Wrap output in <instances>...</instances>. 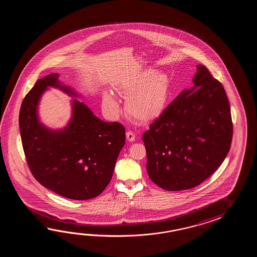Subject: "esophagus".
I'll use <instances>...</instances> for the list:
<instances>
[{"instance_id": "esophagus-1", "label": "esophagus", "mask_w": 257, "mask_h": 257, "mask_svg": "<svg viewBox=\"0 0 257 257\" xmlns=\"http://www.w3.org/2000/svg\"><path fill=\"white\" fill-rule=\"evenodd\" d=\"M126 140L128 142H134L135 141V134L132 131H127L126 133Z\"/></svg>"}]
</instances>
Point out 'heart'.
<instances>
[{
  "instance_id": "heart-1",
  "label": "heart",
  "mask_w": 257,
  "mask_h": 257,
  "mask_svg": "<svg viewBox=\"0 0 257 257\" xmlns=\"http://www.w3.org/2000/svg\"><path fill=\"white\" fill-rule=\"evenodd\" d=\"M169 88V77L165 72L149 68L122 80L115 89L126 97L125 110L128 115L141 122H150L157 118L164 111ZM102 106L112 117L119 113V105L112 93H104Z\"/></svg>"
}]
</instances>
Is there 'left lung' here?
Segmentation results:
<instances>
[{
  "mask_svg": "<svg viewBox=\"0 0 257 257\" xmlns=\"http://www.w3.org/2000/svg\"><path fill=\"white\" fill-rule=\"evenodd\" d=\"M197 68L194 86L184 90L142 136L149 177L168 191L190 189L208 178L226 158L232 140L223 86L205 66Z\"/></svg>",
  "mask_w": 257,
  "mask_h": 257,
  "instance_id": "1",
  "label": "left lung"
}]
</instances>
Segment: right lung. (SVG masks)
I'll return each instance as SVG.
<instances>
[{
  "instance_id": "right-lung-1",
  "label": "right lung",
  "mask_w": 257,
  "mask_h": 257,
  "mask_svg": "<svg viewBox=\"0 0 257 257\" xmlns=\"http://www.w3.org/2000/svg\"><path fill=\"white\" fill-rule=\"evenodd\" d=\"M59 73L38 80L23 101L19 127L28 166L39 183L61 197L86 200L109 184L115 162L125 145V127L104 122L87 105L71 99V117L63 128L51 130L39 120V101L49 87L82 98L63 85Z\"/></svg>"
}]
</instances>
